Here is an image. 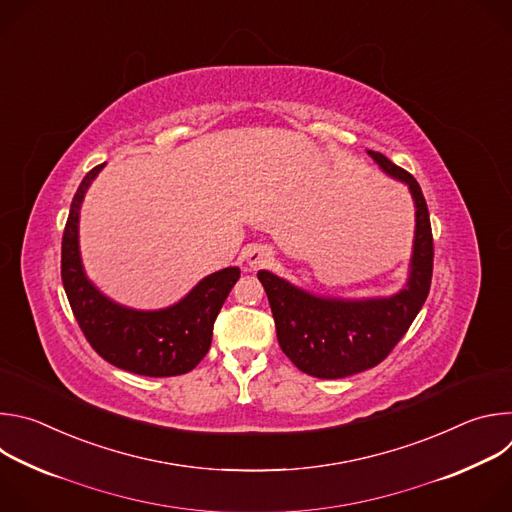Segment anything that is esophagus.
<instances>
[{"label":"esophagus","mask_w":512,"mask_h":512,"mask_svg":"<svg viewBox=\"0 0 512 512\" xmlns=\"http://www.w3.org/2000/svg\"><path fill=\"white\" fill-rule=\"evenodd\" d=\"M245 259H247V265L251 269H257V267L265 265L271 259V251L267 247H263V245H251L245 251Z\"/></svg>","instance_id":"34e87169"}]
</instances>
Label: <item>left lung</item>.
Returning a JSON list of instances; mask_svg holds the SVG:
<instances>
[{
  "instance_id": "left-lung-1",
  "label": "left lung",
  "mask_w": 512,
  "mask_h": 512,
  "mask_svg": "<svg viewBox=\"0 0 512 512\" xmlns=\"http://www.w3.org/2000/svg\"><path fill=\"white\" fill-rule=\"evenodd\" d=\"M369 156L385 174L407 184L415 202V239L405 287L391 298L342 300L314 296L265 269L257 273L281 350L302 373L318 379H342L377 367L409 330L429 294L433 237L423 192L387 156Z\"/></svg>"
}]
</instances>
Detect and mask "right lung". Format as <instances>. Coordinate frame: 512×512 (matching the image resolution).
Segmentation results:
<instances>
[{
	"mask_svg": "<svg viewBox=\"0 0 512 512\" xmlns=\"http://www.w3.org/2000/svg\"><path fill=\"white\" fill-rule=\"evenodd\" d=\"M103 166L83 178L64 227L60 275L68 304L89 344L113 367L143 377L184 375L206 356L214 320L241 269L206 275L186 298L164 310H133L109 300L89 281L79 251L81 204Z\"/></svg>",
	"mask_w": 512,
	"mask_h": 512,
	"instance_id": "obj_1",
	"label": "right lung"
}]
</instances>
